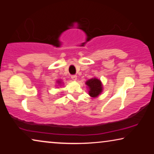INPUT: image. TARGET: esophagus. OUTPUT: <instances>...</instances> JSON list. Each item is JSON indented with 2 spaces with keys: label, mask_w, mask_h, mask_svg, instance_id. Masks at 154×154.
I'll return each instance as SVG.
<instances>
[{
  "label": "esophagus",
  "mask_w": 154,
  "mask_h": 154,
  "mask_svg": "<svg viewBox=\"0 0 154 154\" xmlns=\"http://www.w3.org/2000/svg\"><path fill=\"white\" fill-rule=\"evenodd\" d=\"M71 79L73 80V81H75L77 80V76L76 75H72V76H71Z\"/></svg>",
  "instance_id": "34e87169"
}]
</instances>
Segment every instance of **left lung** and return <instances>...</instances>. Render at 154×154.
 Returning a JSON list of instances; mask_svg holds the SVG:
<instances>
[{
	"label": "left lung",
	"instance_id": "8db88e82",
	"mask_svg": "<svg viewBox=\"0 0 154 154\" xmlns=\"http://www.w3.org/2000/svg\"><path fill=\"white\" fill-rule=\"evenodd\" d=\"M85 85L88 86V94L91 97H97L103 91V85L102 81L95 77L88 80L85 82Z\"/></svg>",
	"mask_w": 154,
	"mask_h": 154
}]
</instances>
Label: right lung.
Wrapping results in <instances>:
<instances>
[{"instance_id": "right-lung-1", "label": "right lung", "mask_w": 154, "mask_h": 154, "mask_svg": "<svg viewBox=\"0 0 154 154\" xmlns=\"http://www.w3.org/2000/svg\"><path fill=\"white\" fill-rule=\"evenodd\" d=\"M56 83H57V85H59V86L62 85V84H63L62 81H60V80H59V81H57Z\"/></svg>"}]
</instances>
